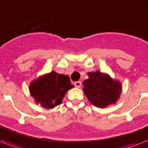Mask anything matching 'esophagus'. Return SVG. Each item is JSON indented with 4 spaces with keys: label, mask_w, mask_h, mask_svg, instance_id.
I'll list each match as a JSON object with an SVG mask.
<instances>
[{
    "label": "esophagus",
    "mask_w": 148,
    "mask_h": 148,
    "mask_svg": "<svg viewBox=\"0 0 148 148\" xmlns=\"http://www.w3.org/2000/svg\"><path fill=\"white\" fill-rule=\"evenodd\" d=\"M74 86H76V87H80L81 86V82H80V80H78V81H76V82H74Z\"/></svg>",
    "instance_id": "1"
}]
</instances>
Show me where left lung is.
I'll return each instance as SVG.
<instances>
[{
    "mask_svg": "<svg viewBox=\"0 0 148 148\" xmlns=\"http://www.w3.org/2000/svg\"><path fill=\"white\" fill-rule=\"evenodd\" d=\"M88 79L84 81L83 90L93 105L104 108L116 103L122 90L119 82L99 71L88 73Z\"/></svg>",
    "mask_w": 148,
    "mask_h": 148,
    "instance_id": "left-lung-1",
    "label": "left lung"
}]
</instances>
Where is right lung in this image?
<instances>
[{"label": "right lung", "instance_id": "1", "mask_svg": "<svg viewBox=\"0 0 148 148\" xmlns=\"http://www.w3.org/2000/svg\"><path fill=\"white\" fill-rule=\"evenodd\" d=\"M70 80L68 75L52 71L31 84V95L43 107L54 108L62 103L67 91L74 86Z\"/></svg>", "mask_w": 148, "mask_h": 148}]
</instances>
